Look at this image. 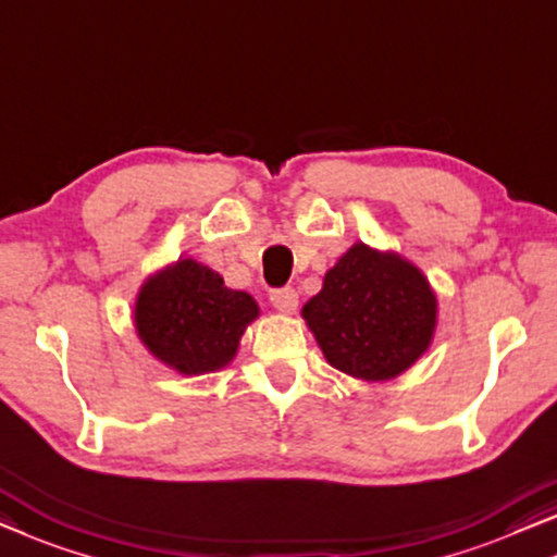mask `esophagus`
<instances>
[{
  "mask_svg": "<svg viewBox=\"0 0 557 557\" xmlns=\"http://www.w3.org/2000/svg\"><path fill=\"white\" fill-rule=\"evenodd\" d=\"M269 301L273 304V309L292 313V311H296V306H298V294L294 292L292 286L273 288V292L269 294Z\"/></svg>",
  "mask_w": 557,
  "mask_h": 557,
  "instance_id": "esophagus-1",
  "label": "esophagus"
}]
</instances>
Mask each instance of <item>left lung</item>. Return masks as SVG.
Segmentation results:
<instances>
[{
  "instance_id": "left-lung-1",
  "label": "left lung",
  "mask_w": 557,
  "mask_h": 557,
  "mask_svg": "<svg viewBox=\"0 0 557 557\" xmlns=\"http://www.w3.org/2000/svg\"><path fill=\"white\" fill-rule=\"evenodd\" d=\"M301 313L329 364L379 382L401 374L426 351L437 298L412 263L357 244Z\"/></svg>"
}]
</instances>
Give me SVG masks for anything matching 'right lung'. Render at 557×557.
Masks as SVG:
<instances>
[{"label":"right lung","instance_id":"right-lung-1","mask_svg":"<svg viewBox=\"0 0 557 557\" xmlns=\"http://www.w3.org/2000/svg\"><path fill=\"white\" fill-rule=\"evenodd\" d=\"M259 306L223 286L208 265L183 259L140 288L135 326L143 344L181 374L215 372L236 357Z\"/></svg>","mask_w":557,"mask_h":557}]
</instances>
